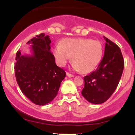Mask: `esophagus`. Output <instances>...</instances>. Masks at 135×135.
Listing matches in <instances>:
<instances>
[{
	"label": "esophagus",
	"instance_id": "1",
	"mask_svg": "<svg viewBox=\"0 0 135 135\" xmlns=\"http://www.w3.org/2000/svg\"><path fill=\"white\" fill-rule=\"evenodd\" d=\"M66 75H67V76L69 77H74V75L70 74V73H69V72H66Z\"/></svg>",
	"mask_w": 135,
	"mask_h": 135
}]
</instances>
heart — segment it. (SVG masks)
<instances>
[{
    "mask_svg": "<svg viewBox=\"0 0 135 135\" xmlns=\"http://www.w3.org/2000/svg\"><path fill=\"white\" fill-rule=\"evenodd\" d=\"M53 53L59 66L65 65L72 57L73 69L88 74L101 62L103 47L100 41L90 38H65L55 46Z\"/></svg>",
    "mask_w": 135,
    "mask_h": 135,
    "instance_id": "1",
    "label": "heart"
}]
</instances>
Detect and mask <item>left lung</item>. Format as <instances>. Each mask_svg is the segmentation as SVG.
<instances>
[{
    "label": "left lung",
    "mask_w": 135,
    "mask_h": 135,
    "mask_svg": "<svg viewBox=\"0 0 135 135\" xmlns=\"http://www.w3.org/2000/svg\"><path fill=\"white\" fill-rule=\"evenodd\" d=\"M104 56L97 69L84 77L82 95L94 104L104 103L117 88L124 61L120 48L105 37Z\"/></svg>",
    "instance_id": "1"
}]
</instances>
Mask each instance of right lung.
<instances>
[{"label":"right lung","mask_w":135,"mask_h":135,"mask_svg":"<svg viewBox=\"0 0 135 135\" xmlns=\"http://www.w3.org/2000/svg\"><path fill=\"white\" fill-rule=\"evenodd\" d=\"M51 39L44 33L27 42L31 44V55L16 52L15 76L22 93L38 105L51 102L58 94L66 72L58 67L50 51Z\"/></svg>","instance_id":"add662e5"}]
</instances>
